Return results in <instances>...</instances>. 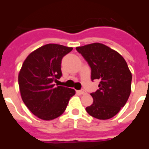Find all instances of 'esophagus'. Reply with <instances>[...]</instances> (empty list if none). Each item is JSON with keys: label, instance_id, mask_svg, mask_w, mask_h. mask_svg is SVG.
Instances as JSON below:
<instances>
[{"label": "esophagus", "instance_id": "34e87169", "mask_svg": "<svg viewBox=\"0 0 149 149\" xmlns=\"http://www.w3.org/2000/svg\"><path fill=\"white\" fill-rule=\"evenodd\" d=\"M77 93L78 94H80V95H84V94L87 93L85 90H79V91H77Z\"/></svg>", "mask_w": 149, "mask_h": 149}]
</instances>
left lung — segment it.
<instances>
[{"instance_id":"1","label":"left lung","mask_w":149,"mask_h":149,"mask_svg":"<svg viewBox=\"0 0 149 149\" xmlns=\"http://www.w3.org/2000/svg\"><path fill=\"white\" fill-rule=\"evenodd\" d=\"M91 68V80L100 81L99 89L92 93V105L87 112L99 120L116 115L131 93L132 73L120 54L100 43L77 47Z\"/></svg>"}]
</instances>
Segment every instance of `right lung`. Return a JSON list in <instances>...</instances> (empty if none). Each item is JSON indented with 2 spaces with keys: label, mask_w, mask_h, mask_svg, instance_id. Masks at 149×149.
Instances as JSON below:
<instances>
[{
  "label": "right lung",
  "mask_w": 149,
  "mask_h": 149,
  "mask_svg": "<svg viewBox=\"0 0 149 149\" xmlns=\"http://www.w3.org/2000/svg\"><path fill=\"white\" fill-rule=\"evenodd\" d=\"M72 50L48 44L31 52L22 65L18 76L21 98L38 118L50 120L60 116L76 93L72 88L52 84L62 76V58Z\"/></svg>",
  "instance_id": "add662e5"
}]
</instances>
